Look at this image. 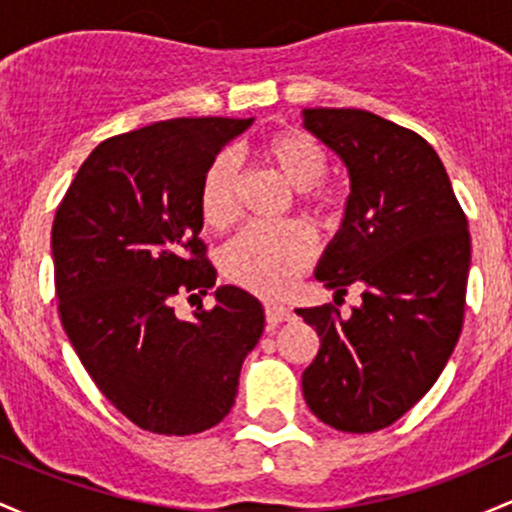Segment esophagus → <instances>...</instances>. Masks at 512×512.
<instances>
[{"mask_svg":"<svg viewBox=\"0 0 512 512\" xmlns=\"http://www.w3.org/2000/svg\"><path fill=\"white\" fill-rule=\"evenodd\" d=\"M264 315H267V322L269 325H279V322H286V320H293V310L289 305L284 303H264Z\"/></svg>","mask_w":512,"mask_h":512,"instance_id":"1","label":"esophagus"}]
</instances>
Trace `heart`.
Segmentation results:
<instances>
[{
	"mask_svg": "<svg viewBox=\"0 0 512 512\" xmlns=\"http://www.w3.org/2000/svg\"><path fill=\"white\" fill-rule=\"evenodd\" d=\"M257 156L296 187V202L317 219H330L342 207V195L322 180L327 154L313 137L298 129H279L257 144ZM199 214L211 231H223L238 214V168L228 154L211 158L199 182ZM315 238L301 221L279 226H250L221 250V269L233 284L255 293H279L308 267Z\"/></svg>",
	"mask_w": 512,
	"mask_h": 512,
	"instance_id": "obj_1",
	"label": "heart"
}]
</instances>
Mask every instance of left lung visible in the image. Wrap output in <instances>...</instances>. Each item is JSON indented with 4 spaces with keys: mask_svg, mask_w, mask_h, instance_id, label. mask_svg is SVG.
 Segmentation results:
<instances>
[{
    "mask_svg": "<svg viewBox=\"0 0 512 512\" xmlns=\"http://www.w3.org/2000/svg\"><path fill=\"white\" fill-rule=\"evenodd\" d=\"M305 127L349 168L344 223L315 276L337 298L361 289L342 317L332 303L298 308L320 337L303 397L327 426L373 433L431 390L460 339L472 260L467 216L433 146L356 108H308Z\"/></svg>",
    "mask_w": 512,
    "mask_h": 512,
    "instance_id": "obj_1",
    "label": "left lung"
}]
</instances>
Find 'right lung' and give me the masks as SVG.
Returning a JSON list of instances; mask_svg holds the SVG:
<instances>
[{
	"instance_id": "1",
	"label": "right lung",
	"mask_w": 512,
	"mask_h": 512,
	"mask_svg": "<svg viewBox=\"0 0 512 512\" xmlns=\"http://www.w3.org/2000/svg\"><path fill=\"white\" fill-rule=\"evenodd\" d=\"M250 125L178 117L105 139L55 211L64 332L105 399L158 436L219 424L262 337V303L238 286H219L214 308L199 305L192 322L175 315V296H207L216 281L199 238V182Z\"/></svg>"
}]
</instances>
